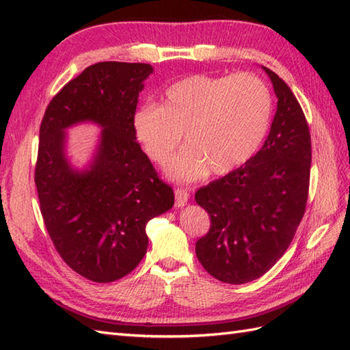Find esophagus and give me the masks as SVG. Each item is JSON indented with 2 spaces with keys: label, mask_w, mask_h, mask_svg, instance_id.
<instances>
[{
  "label": "esophagus",
  "mask_w": 350,
  "mask_h": 350,
  "mask_svg": "<svg viewBox=\"0 0 350 350\" xmlns=\"http://www.w3.org/2000/svg\"><path fill=\"white\" fill-rule=\"evenodd\" d=\"M174 196H176V206L180 207V206L188 203V200H189V191L185 189V188H177V189L174 191Z\"/></svg>",
  "instance_id": "1"
}]
</instances>
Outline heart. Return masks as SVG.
I'll return each mask as SVG.
<instances>
[{
  "label": "heart",
  "instance_id": "b5f03b06",
  "mask_svg": "<svg viewBox=\"0 0 350 350\" xmlns=\"http://www.w3.org/2000/svg\"><path fill=\"white\" fill-rule=\"evenodd\" d=\"M272 108L269 87L252 73L192 75L167 88L162 107H141L133 129L148 158L161 167L173 159L185 132L188 146L170 168L176 179L194 180L207 170L226 176L257 153Z\"/></svg>",
  "mask_w": 350,
  "mask_h": 350
}]
</instances>
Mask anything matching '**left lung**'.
I'll use <instances>...</instances> for the list:
<instances>
[{
  "instance_id": "left-lung-1",
  "label": "left lung",
  "mask_w": 350,
  "mask_h": 350,
  "mask_svg": "<svg viewBox=\"0 0 350 350\" xmlns=\"http://www.w3.org/2000/svg\"><path fill=\"white\" fill-rule=\"evenodd\" d=\"M269 75L278 98L263 147L243 167L196 192L211 228L196 254L213 278L243 284L262 277L293 241L306 213L311 137L306 114L288 85Z\"/></svg>"
}]
</instances>
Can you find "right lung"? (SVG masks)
I'll use <instances>...</instances> for the list:
<instances>
[{
    "mask_svg": "<svg viewBox=\"0 0 350 350\" xmlns=\"http://www.w3.org/2000/svg\"><path fill=\"white\" fill-rule=\"evenodd\" d=\"M152 72L144 63L88 66L52 98L40 123L34 182L44 227L66 265L94 282L135 269L147 251V222L174 204L133 129ZM85 120L104 131L91 170L78 174L65 161L62 131Z\"/></svg>",
    "mask_w": 350,
    "mask_h": 350,
    "instance_id": "obj_1",
    "label": "right lung"
}]
</instances>
